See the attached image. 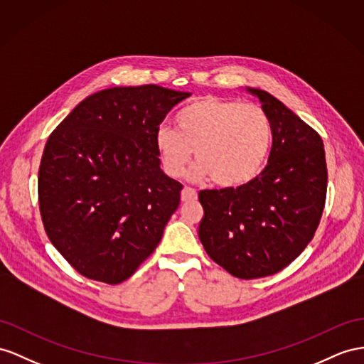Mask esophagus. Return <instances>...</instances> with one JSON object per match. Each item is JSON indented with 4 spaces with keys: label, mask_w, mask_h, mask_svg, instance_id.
<instances>
[{
    "label": "esophagus",
    "mask_w": 364,
    "mask_h": 364,
    "mask_svg": "<svg viewBox=\"0 0 364 364\" xmlns=\"http://www.w3.org/2000/svg\"><path fill=\"white\" fill-rule=\"evenodd\" d=\"M197 198H198V193L195 189L188 188V186H186V188L181 191V201H193Z\"/></svg>",
    "instance_id": "obj_1"
}]
</instances>
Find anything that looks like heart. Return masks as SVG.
Here are the masks:
<instances>
[{"label":"heart","instance_id":"obj_1","mask_svg":"<svg viewBox=\"0 0 364 364\" xmlns=\"http://www.w3.org/2000/svg\"><path fill=\"white\" fill-rule=\"evenodd\" d=\"M272 146V123L252 102L208 97L193 101L175 117V129L160 126L155 149L163 169L181 176L192 154L198 164L193 178H208L221 188H238L262 172Z\"/></svg>","mask_w":364,"mask_h":364}]
</instances>
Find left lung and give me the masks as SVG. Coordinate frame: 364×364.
Instances as JSON below:
<instances>
[{
	"instance_id": "8db88e82",
	"label": "left lung",
	"mask_w": 364,
	"mask_h": 364,
	"mask_svg": "<svg viewBox=\"0 0 364 364\" xmlns=\"http://www.w3.org/2000/svg\"><path fill=\"white\" fill-rule=\"evenodd\" d=\"M272 123L267 166L238 188L201 191L198 237L208 255L237 278L274 275L309 245L321 218L328 167L321 136L262 89L247 87Z\"/></svg>"
}]
</instances>
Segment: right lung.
Wrapping results in <instances>:
<instances>
[{
	"label": "right lung",
	"mask_w": 364,
	"mask_h": 364,
	"mask_svg": "<svg viewBox=\"0 0 364 364\" xmlns=\"http://www.w3.org/2000/svg\"><path fill=\"white\" fill-rule=\"evenodd\" d=\"M188 97L155 85L105 89L50 134L38 171L43 225L82 277L118 284L160 243L183 184L161 171L155 132Z\"/></svg>",
	"instance_id": "obj_1"
}]
</instances>
